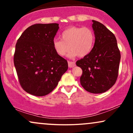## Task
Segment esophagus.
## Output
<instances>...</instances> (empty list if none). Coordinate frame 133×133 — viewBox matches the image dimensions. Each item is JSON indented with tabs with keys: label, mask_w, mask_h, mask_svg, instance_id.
<instances>
[{
	"label": "esophagus",
	"mask_w": 133,
	"mask_h": 133,
	"mask_svg": "<svg viewBox=\"0 0 133 133\" xmlns=\"http://www.w3.org/2000/svg\"><path fill=\"white\" fill-rule=\"evenodd\" d=\"M68 65H69V68H74V67L76 66V63L74 62L69 61L68 62Z\"/></svg>",
	"instance_id": "obj_1"
}]
</instances>
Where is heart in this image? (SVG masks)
Instances as JSON below:
<instances>
[{
  "label": "heart",
  "mask_w": 133,
  "mask_h": 133,
  "mask_svg": "<svg viewBox=\"0 0 133 133\" xmlns=\"http://www.w3.org/2000/svg\"><path fill=\"white\" fill-rule=\"evenodd\" d=\"M61 39H54L52 46L60 56L69 53V57H84L92 51L95 43V34L92 29L87 27L72 26L61 34Z\"/></svg>",
  "instance_id": "heart-1"
}]
</instances>
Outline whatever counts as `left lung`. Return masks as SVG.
Wrapping results in <instances>:
<instances>
[{
	"label": "left lung",
	"mask_w": 133,
	"mask_h": 133,
	"mask_svg": "<svg viewBox=\"0 0 133 133\" xmlns=\"http://www.w3.org/2000/svg\"><path fill=\"white\" fill-rule=\"evenodd\" d=\"M95 43L92 51L76 62L82 70L81 86L88 92L100 94L109 90L116 81L121 59L114 34L101 23L92 20Z\"/></svg>",
	"instance_id": "left-lung-1"
}]
</instances>
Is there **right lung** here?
Returning a JSON list of instances; mask_svg holds the SVG:
<instances>
[{
  "instance_id": "right-lung-1",
  "label": "right lung",
  "mask_w": 133,
  "mask_h": 133,
  "mask_svg": "<svg viewBox=\"0 0 133 133\" xmlns=\"http://www.w3.org/2000/svg\"><path fill=\"white\" fill-rule=\"evenodd\" d=\"M59 28L56 23L34 24L24 30L17 40L14 62L20 84L29 94H49L68 70V61L52 46Z\"/></svg>"
}]
</instances>
